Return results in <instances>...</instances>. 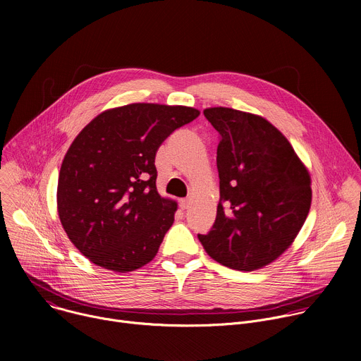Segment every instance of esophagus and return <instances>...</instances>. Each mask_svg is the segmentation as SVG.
Returning a JSON list of instances; mask_svg holds the SVG:
<instances>
[{"label": "esophagus", "instance_id": "obj_1", "mask_svg": "<svg viewBox=\"0 0 361 361\" xmlns=\"http://www.w3.org/2000/svg\"><path fill=\"white\" fill-rule=\"evenodd\" d=\"M188 207H190V200H188V198L180 200V209H181V210H187Z\"/></svg>", "mask_w": 361, "mask_h": 361}]
</instances>
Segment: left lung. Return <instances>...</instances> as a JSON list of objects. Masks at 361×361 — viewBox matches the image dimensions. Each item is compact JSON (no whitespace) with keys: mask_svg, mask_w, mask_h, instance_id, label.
<instances>
[{"mask_svg":"<svg viewBox=\"0 0 361 361\" xmlns=\"http://www.w3.org/2000/svg\"><path fill=\"white\" fill-rule=\"evenodd\" d=\"M220 134V202L209 234H198L220 264L254 271L294 241L312 205V178L290 141L262 116L205 109Z\"/></svg>","mask_w":361,"mask_h":361,"instance_id":"left-lung-1","label":"left lung"}]
</instances>
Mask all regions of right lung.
<instances>
[{
  "mask_svg": "<svg viewBox=\"0 0 361 361\" xmlns=\"http://www.w3.org/2000/svg\"><path fill=\"white\" fill-rule=\"evenodd\" d=\"M200 111L151 102L116 107L91 120L61 164L57 210L87 259L116 273L149 263L174 223L177 202L156 187V152Z\"/></svg>",
  "mask_w": 361,
  "mask_h": 361,
  "instance_id": "right-lung-1",
  "label": "right lung"
}]
</instances>
